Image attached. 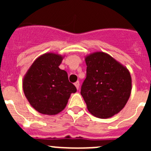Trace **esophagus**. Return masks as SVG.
<instances>
[{
  "mask_svg": "<svg viewBox=\"0 0 151 151\" xmlns=\"http://www.w3.org/2000/svg\"><path fill=\"white\" fill-rule=\"evenodd\" d=\"M74 85H75V86H76V87L77 90H78V88H79V82H78V81H77L76 82H75Z\"/></svg>",
  "mask_w": 151,
  "mask_h": 151,
  "instance_id": "obj_1",
  "label": "esophagus"
}]
</instances>
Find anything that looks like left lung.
Listing matches in <instances>:
<instances>
[{"mask_svg": "<svg viewBox=\"0 0 151 151\" xmlns=\"http://www.w3.org/2000/svg\"><path fill=\"white\" fill-rule=\"evenodd\" d=\"M86 78L81 88L88 111L108 119L121 111L132 91L129 69L106 53L97 51L85 57Z\"/></svg>", "mask_w": 151, "mask_h": 151, "instance_id": "left-lung-1", "label": "left lung"}]
</instances>
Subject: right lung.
Here are the masks:
<instances>
[{
  "label": "right lung",
  "mask_w": 151,
  "mask_h": 151,
  "mask_svg": "<svg viewBox=\"0 0 151 151\" xmlns=\"http://www.w3.org/2000/svg\"><path fill=\"white\" fill-rule=\"evenodd\" d=\"M64 56L46 53L33 62L22 79L24 94L38 113L56 115L65 109L76 88L69 82L65 70L59 68Z\"/></svg>",
  "instance_id": "add662e5"
}]
</instances>
